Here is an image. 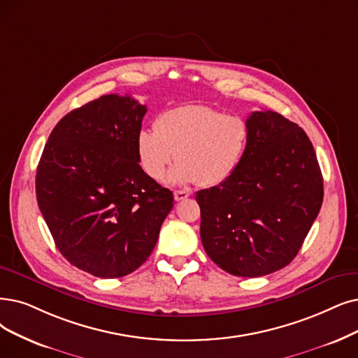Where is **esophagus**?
Wrapping results in <instances>:
<instances>
[{"mask_svg":"<svg viewBox=\"0 0 358 358\" xmlns=\"http://www.w3.org/2000/svg\"><path fill=\"white\" fill-rule=\"evenodd\" d=\"M191 194L188 191H175V199L176 201H182V199H187Z\"/></svg>","mask_w":358,"mask_h":358,"instance_id":"esophagus-1","label":"esophagus"}]
</instances>
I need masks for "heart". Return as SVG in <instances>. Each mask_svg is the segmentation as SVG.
<instances>
[{
    "label": "heart",
    "mask_w": 358,
    "mask_h": 358,
    "mask_svg": "<svg viewBox=\"0 0 358 358\" xmlns=\"http://www.w3.org/2000/svg\"><path fill=\"white\" fill-rule=\"evenodd\" d=\"M250 138L245 117L187 104L163 111L155 120V131H141L136 152L141 169L152 180H160L176 159L167 183L198 182L211 188L234 176L245 159Z\"/></svg>",
    "instance_id": "1"
}]
</instances>
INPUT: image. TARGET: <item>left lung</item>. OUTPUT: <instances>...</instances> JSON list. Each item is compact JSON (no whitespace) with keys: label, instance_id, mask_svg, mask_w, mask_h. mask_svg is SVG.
<instances>
[{"label":"left lung","instance_id":"8db88e82","mask_svg":"<svg viewBox=\"0 0 358 358\" xmlns=\"http://www.w3.org/2000/svg\"><path fill=\"white\" fill-rule=\"evenodd\" d=\"M244 162L195 195L203 247L220 268L259 278L288 266L323 203V178L307 134L275 111H254Z\"/></svg>","mask_w":358,"mask_h":358}]
</instances>
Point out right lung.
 Here are the masks:
<instances>
[{
	"mask_svg": "<svg viewBox=\"0 0 358 358\" xmlns=\"http://www.w3.org/2000/svg\"><path fill=\"white\" fill-rule=\"evenodd\" d=\"M147 107L103 95L55 124L36 169V199L55 247L103 279L132 273L152 252L173 194L139 166Z\"/></svg>",
	"mask_w": 358,
	"mask_h": 358,
	"instance_id": "obj_1",
	"label": "right lung"
}]
</instances>
